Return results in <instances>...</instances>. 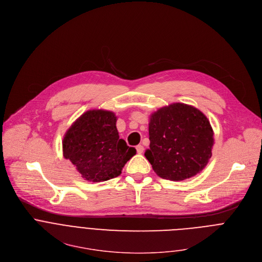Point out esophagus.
<instances>
[{
  "label": "esophagus",
  "instance_id": "esophagus-1",
  "mask_svg": "<svg viewBox=\"0 0 262 262\" xmlns=\"http://www.w3.org/2000/svg\"><path fill=\"white\" fill-rule=\"evenodd\" d=\"M136 149H137V152H138L139 154H142V153L144 152V147H143L142 145H138V146L136 147Z\"/></svg>",
  "mask_w": 262,
  "mask_h": 262
}]
</instances>
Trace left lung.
Wrapping results in <instances>:
<instances>
[{"label":"left lung","instance_id":"1","mask_svg":"<svg viewBox=\"0 0 262 262\" xmlns=\"http://www.w3.org/2000/svg\"><path fill=\"white\" fill-rule=\"evenodd\" d=\"M150 148L145 156L156 175L183 181L201 172L208 164L214 146V130L198 108L172 103L149 117Z\"/></svg>","mask_w":262,"mask_h":262}]
</instances>
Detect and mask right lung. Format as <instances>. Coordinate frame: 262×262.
Segmentation results:
<instances>
[{
	"label": "right lung",
	"instance_id": "obj_1",
	"mask_svg": "<svg viewBox=\"0 0 262 262\" xmlns=\"http://www.w3.org/2000/svg\"><path fill=\"white\" fill-rule=\"evenodd\" d=\"M113 111L92 109L80 115L62 139V155L85 181L104 182L118 177L136 149L119 139Z\"/></svg>",
	"mask_w": 262,
	"mask_h": 262
}]
</instances>
